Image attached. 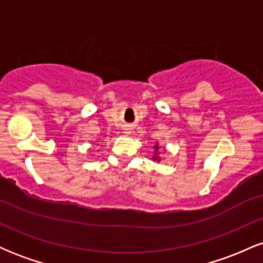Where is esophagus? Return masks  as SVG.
<instances>
[{
    "label": "esophagus",
    "mask_w": 263,
    "mask_h": 263,
    "mask_svg": "<svg viewBox=\"0 0 263 263\" xmlns=\"http://www.w3.org/2000/svg\"><path fill=\"white\" fill-rule=\"evenodd\" d=\"M123 134H126V135H128V134H131V131H129L128 128H126L125 131H123Z\"/></svg>",
    "instance_id": "1"
}]
</instances>
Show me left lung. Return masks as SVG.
Listing matches in <instances>:
<instances>
[{
    "label": "left lung",
    "instance_id": "8db88e82",
    "mask_svg": "<svg viewBox=\"0 0 263 263\" xmlns=\"http://www.w3.org/2000/svg\"><path fill=\"white\" fill-rule=\"evenodd\" d=\"M155 148H156V152H155V157H153V159H155V161H159V158H158V149H159V146H158V143H156V146H155Z\"/></svg>",
    "mask_w": 263,
    "mask_h": 263
}]
</instances>
